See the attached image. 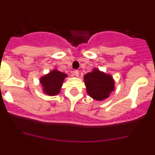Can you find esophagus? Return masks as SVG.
Returning <instances> with one entry per match:
<instances>
[{
	"instance_id": "esophagus-1",
	"label": "esophagus",
	"mask_w": 155,
	"mask_h": 155,
	"mask_svg": "<svg viewBox=\"0 0 155 155\" xmlns=\"http://www.w3.org/2000/svg\"><path fill=\"white\" fill-rule=\"evenodd\" d=\"M73 75H75V76H76V77H78V76H79V71H78V70L73 71Z\"/></svg>"
}]
</instances>
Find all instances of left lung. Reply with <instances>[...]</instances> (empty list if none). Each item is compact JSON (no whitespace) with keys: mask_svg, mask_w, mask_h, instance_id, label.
Wrapping results in <instances>:
<instances>
[{"mask_svg":"<svg viewBox=\"0 0 155 155\" xmlns=\"http://www.w3.org/2000/svg\"><path fill=\"white\" fill-rule=\"evenodd\" d=\"M88 95L96 101H103L110 97L115 89V81L112 75L94 68L91 72L84 75Z\"/></svg>","mask_w":155,"mask_h":155,"instance_id":"left-lung-1","label":"left lung"}]
</instances>
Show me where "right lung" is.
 Here are the masks:
<instances>
[{
	"mask_svg": "<svg viewBox=\"0 0 155 155\" xmlns=\"http://www.w3.org/2000/svg\"><path fill=\"white\" fill-rule=\"evenodd\" d=\"M66 77H68L67 74L54 68L49 73L40 77L39 83L42 87L41 91L46 95H58L61 92L62 84Z\"/></svg>",
	"mask_w": 155,
	"mask_h": 155,
	"instance_id": "obj_1",
	"label": "right lung"
}]
</instances>
